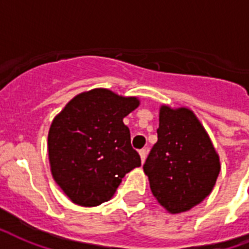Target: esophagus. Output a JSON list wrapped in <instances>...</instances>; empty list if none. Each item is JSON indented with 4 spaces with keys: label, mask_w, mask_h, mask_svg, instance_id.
Returning <instances> with one entry per match:
<instances>
[{
    "label": "esophagus",
    "mask_w": 249,
    "mask_h": 249,
    "mask_svg": "<svg viewBox=\"0 0 249 249\" xmlns=\"http://www.w3.org/2000/svg\"><path fill=\"white\" fill-rule=\"evenodd\" d=\"M139 155H140L142 162H144V161H145V157H146V149H140V151H139Z\"/></svg>",
    "instance_id": "1"
}]
</instances>
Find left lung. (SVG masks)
<instances>
[{"label":"left lung","mask_w":249,"mask_h":249,"mask_svg":"<svg viewBox=\"0 0 249 249\" xmlns=\"http://www.w3.org/2000/svg\"><path fill=\"white\" fill-rule=\"evenodd\" d=\"M157 142L144 163L152 194L171 214L190 211L211 194L219 157L194 111L160 109Z\"/></svg>","instance_id":"1"}]
</instances>
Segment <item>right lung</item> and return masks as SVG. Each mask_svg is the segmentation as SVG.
<instances>
[{"label":"right lung","mask_w":249,"mask_h":249,"mask_svg":"<svg viewBox=\"0 0 249 249\" xmlns=\"http://www.w3.org/2000/svg\"><path fill=\"white\" fill-rule=\"evenodd\" d=\"M138 107L136 97L96 88L75 96L53 119L48 135L52 175L72 203H105L123 177L142 165L123 123Z\"/></svg>","instance_id":"1"}]
</instances>
